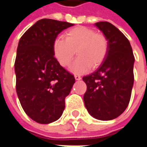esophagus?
<instances>
[{
  "label": "esophagus",
  "instance_id": "34e87169",
  "mask_svg": "<svg viewBox=\"0 0 147 147\" xmlns=\"http://www.w3.org/2000/svg\"><path fill=\"white\" fill-rule=\"evenodd\" d=\"M75 79H76V80H81V76H79V75H75Z\"/></svg>",
  "mask_w": 147,
  "mask_h": 147
}]
</instances>
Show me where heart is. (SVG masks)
<instances>
[{"label":"heart","mask_w":147,"mask_h":147,"mask_svg":"<svg viewBox=\"0 0 147 147\" xmlns=\"http://www.w3.org/2000/svg\"><path fill=\"white\" fill-rule=\"evenodd\" d=\"M108 49V40L104 34L86 27L70 29L65 40L57 38L53 42L55 57L63 67L70 64L76 51L78 57L70 67L74 73L86 72L91 66L98 67L104 61Z\"/></svg>","instance_id":"b5f03b06"}]
</instances>
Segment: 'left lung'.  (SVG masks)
<instances>
[{
  "instance_id": "left-lung-1",
  "label": "left lung",
  "mask_w": 147,
  "mask_h": 147,
  "mask_svg": "<svg viewBox=\"0 0 147 147\" xmlns=\"http://www.w3.org/2000/svg\"><path fill=\"white\" fill-rule=\"evenodd\" d=\"M95 26L106 37L109 49L98 68L83 78L87 86L83 100L94 118L110 120L123 113L129 104L135 57L128 39L119 29L109 22Z\"/></svg>"
}]
</instances>
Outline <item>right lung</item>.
I'll return each instance as SVG.
<instances>
[{
	"instance_id": "add662e5",
	"label": "right lung",
	"mask_w": 147,
	"mask_h": 147,
	"mask_svg": "<svg viewBox=\"0 0 147 147\" xmlns=\"http://www.w3.org/2000/svg\"><path fill=\"white\" fill-rule=\"evenodd\" d=\"M73 25L42 19L20 39L15 61L16 93L24 112L37 123L46 124L61 117L65 98L75 83L74 76L61 66L53 53L58 34Z\"/></svg>"
}]
</instances>
